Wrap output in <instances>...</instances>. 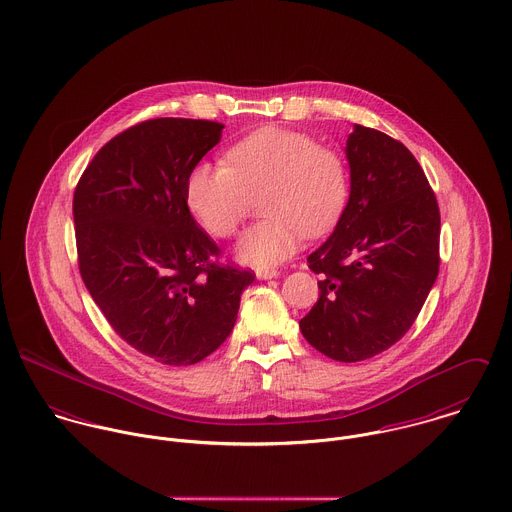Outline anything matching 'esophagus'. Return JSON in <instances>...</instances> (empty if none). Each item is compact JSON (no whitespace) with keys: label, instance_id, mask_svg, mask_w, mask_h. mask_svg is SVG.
<instances>
[{"label":"esophagus","instance_id":"34e87169","mask_svg":"<svg viewBox=\"0 0 512 512\" xmlns=\"http://www.w3.org/2000/svg\"><path fill=\"white\" fill-rule=\"evenodd\" d=\"M278 276H280L278 270H256L258 280H272V278H278Z\"/></svg>","mask_w":512,"mask_h":512}]
</instances>
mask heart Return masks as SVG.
Instances as JSON below:
<instances>
[{
    "label": "heart",
    "instance_id": "heart-1",
    "mask_svg": "<svg viewBox=\"0 0 512 512\" xmlns=\"http://www.w3.org/2000/svg\"><path fill=\"white\" fill-rule=\"evenodd\" d=\"M260 193L266 219L242 236L238 258L268 268L290 258L303 234L317 238L337 224L349 201V169L335 149L268 126L230 147L226 165L197 163L185 181L189 211L219 238L238 232Z\"/></svg>",
    "mask_w": 512,
    "mask_h": 512
}]
</instances>
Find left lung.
Returning <instances> with one entry per match:
<instances>
[{
	"label": "left lung",
	"instance_id": "obj_1",
	"mask_svg": "<svg viewBox=\"0 0 512 512\" xmlns=\"http://www.w3.org/2000/svg\"><path fill=\"white\" fill-rule=\"evenodd\" d=\"M349 203L307 258L319 299L299 321L333 361L370 359L416 321L439 270V207L424 169L398 140L355 124L345 147Z\"/></svg>",
	"mask_w": 512,
	"mask_h": 512
}]
</instances>
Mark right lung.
Returning <instances> with one entry per match:
<instances>
[{
	"mask_svg": "<svg viewBox=\"0 0 512 512\" xmlns=\"http://www.w3.org/2000/svg\"><path fill=\"white\" fill-rule=\"evenodd\" d=\"M222 124L155 118L112 138L73 199L78 268L112 329L161 365H195L230 335L254 272L217 262L185 201Z\"/></svg>",
	"mask_w": 512,
	"mask_h": 512,
	"instance_id": "1",
	"label": "right lung"
}]
</instances>
